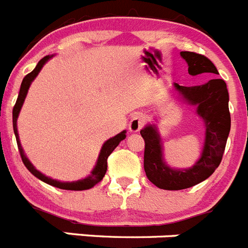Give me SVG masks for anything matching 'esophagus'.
Returning a JSON list of instances; mask_svg holds the SVG:
<instances>
[{
	"instance_id": "1",
	"label": "esophagus",
	"mask_w": 248,
	"mask_h": 248,
	"mask_svg": "<svg viewBox=\"0 0 248 248\" xmlns=\"http://www.w3.org/2000/svg\"><path fill=\"white\" fill-rule=\"evenodd\" d=\"M144 122H145V118H144L143 114L135 113L134 115L131 117L130 123H129V129H130V131H133V133H137V131H139L140 129L143 128Z\"/></svg>"
}]
</instances>
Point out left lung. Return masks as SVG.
Listing matches in <instances>:
<instances>
[{
    "instance_id": "1",
    "label": "left lung",
    "mask_w": 248,
    "mask_h": 248,
    "mask_svg": "<svg viewBox=\"0 0 248 248\" xmlns=\"http://www.w3.org/2000/svg\"><path fill=\"white\" fill-rule=\"evenodd\" d=\"M189 65L190 76L201 73L218 74L214 63L207 57L195 52H181ZM176 89L191 104L198 105V114L205 120L206 139L200 160L189 170H172L165 165L161 154V144L155 126L140 130L145 141L144 170L151 183L164 190H183L198 185L211 176L222 160L227 137L231 129L229 110V92L223 79L214 78L202 85L184 87L175 84Z\"/></svg>"
}]
</instances>
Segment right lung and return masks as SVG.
I'll return each mask as SVG.
<instances>
[{
  "label": "right lung",
  "instance_id": "obj_1",
  "mask_svg": "<svg viewBox=\"0 0 248 248\" xmlns=\"http://www.w3.org/2000/svg\"><path fill=\"white\" fill-rule=\"evenodd\" d=\"M49 58H50L49 56H46L45 58L41 59L33 71L31 72V73H28L27 76L23 78V80H22V84H21V89H19L18 98H17V102H16V104H15V107H13V110H12L13 131H15V135H16L17 146H18L19 155H21L22 161H23L25 166L28 169V171H30L32 175H34L36 177H38L39 180H42L43 183L49 184V185L54 186V187H58V189H63V190H76V191H79V190H88L103 180V177H104L105 172H107V166H108L107 160H108L109 155L113 153L114 149L119 145L120 141L125 139V131H122L120 134L115 135L114 138L109 139L108 141H105L104 145H103V148H102V150H100L99 159H98L97 165H95L94 170L92 171L91 176H88L87 179H84V180L76 181V183H61V181L49 179V177L45 176L43 174H41L39 171H37L36 169H34V166L30 163V160L26 157L25 153H23V150H22L21 143H19L18 133H17V118H18L19 110H21V107H22V104H23V102H25V98H26V95H27V92H28V88H30L31 83H32V80L36 78L37 74H38L39 71H41V68L43 67V64H45V63L47 62Z\"/></svg>",
  "mask_w": 248,
  "mask_h": 248
}]
</instances>
